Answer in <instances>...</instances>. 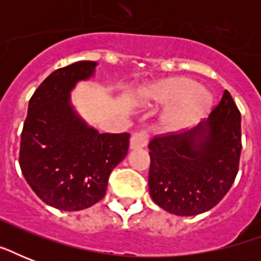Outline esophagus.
I'll return each mask as SVG.
<instances>
[{
  "label": "esophagus",
  "instance_id": "34e87169",
  "mask_svg": "<svg viewBox=\"0 0 261 261\" xmlns=\"http://www.w3.org/2000/svg\"><path fill=\"white\" fill-rule=\"evenodd\" d=\"M147 142H149V135H147L146 131H137V133L131 135L130 149L135 150V149L146 147Z\"/></svg>",
  "mask_w": 261,
  "mask_h": 261
}]
</instances>
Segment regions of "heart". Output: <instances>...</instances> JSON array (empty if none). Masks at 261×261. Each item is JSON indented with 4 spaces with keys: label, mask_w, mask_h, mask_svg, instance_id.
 I'll list each match as a JSON object with an SVG mask.
<instances>
[{
    "label": "heart",
    "mask_w": 261,
    "mask_h": 261,
    "mask_svg": "<svg viewBox=\"0 0 261 261\" xmlns=\"http://www.w3.org/2000/svg\"><path fill=\"white\" fill-rule=\"evenodd\" d=\"M138 101L145 107L167 106L160 119V127L163 131H178L192 126L206 115L211 96L194 80L177 75L142 88Z\"/></svg>",
    "instance_id": "b5f03b06"
}]
</instances>
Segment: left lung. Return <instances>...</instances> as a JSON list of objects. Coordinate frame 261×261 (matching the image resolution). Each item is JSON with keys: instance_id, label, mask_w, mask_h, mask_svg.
<instances>
[{"instance_id": "8db88e82", "label": "left lung", "mask_w": 261, "mask_h": 261, "mask_svg": "<svg viewBox=\"0 0 261 261\" xmlns=\"http://www.w3.org/2000/svg\"><path fill=\"white\" fill-rule=\"evenodd\" d=\"M241 147V114L225 90L207 122L187 133L155 135L150 141L153 202L181 217L208 211L233 186Z\"/></svg>"}]
</instances>
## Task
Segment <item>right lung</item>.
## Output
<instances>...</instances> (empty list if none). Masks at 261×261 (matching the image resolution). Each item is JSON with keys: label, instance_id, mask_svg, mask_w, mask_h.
Masks as SVG:
<instances>
[{"label": "right lung", "instance_id": "add662e5", "mask_svg": "<svg viewBox=\"0 0 261 261\" xmlns=\"http://www.w3.org/2000/svg\"><path fill=\"white\" fill-rule=\"evenodd\" d=\"M96 65L81 61L55 70L28 104L18 163L35 194L58 210L80 211L101 200L128 150V133L100 134L70 104L71 89L93 75Z\"/></svg>", "mask_w": 261, "mask_h": 261}]
</instances>
